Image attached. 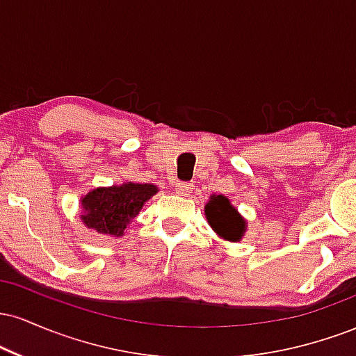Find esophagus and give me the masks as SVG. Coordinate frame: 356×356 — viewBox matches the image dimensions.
<instances>
[{
	"label": "esophagus",
	"mask_w": 356,
	"mask_h": 356,
	"mask_svg": "<svg viewBox=\"0 0 356 356\" xmlns=\"http://www.w3.org/2000/svg\"><path fill=\"white\" fill-rule=\"evenodd\" d=\"M174 187H175V192H177V194H187V192L192 189V184L175 181L174 182Z\"/></svg>",
	"instance_id": "esophagus-1"
}]
</instances>
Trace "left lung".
<instances>
[{"instance_id": "obj_1", "label": "left lung", "mask_w": 356, "mask_h": 356, "mask_svg": "<svg viewBox=\"0 0 356 356\" xmlns=\"http://www.w3.org/2000/svg\"><path fill=\"white\" fill-rule=\"evenodd\" d=\"M204 212H206L207 222L218 232L219 238L236 243V241H241L246 232V220L226 195H211Z\"/></svg>"}]
</instances>
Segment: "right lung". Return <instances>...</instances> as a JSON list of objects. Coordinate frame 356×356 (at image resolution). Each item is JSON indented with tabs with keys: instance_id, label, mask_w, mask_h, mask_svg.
Listing matches in <instances>:
<instances>
[{
	"instance_id": "add662e5",
	"label": "right lung",
	"mask_w": 356,
	"mask_h": 356,
	"mask_svg": "<svg viewBox=\"0 0 356 356\" xmlns=\"http://www.w3.org/2000/svg\"><path fill=\"white\" fill-rule=\"evenodd\" d=\"M157 192L152 184L125 182L122 186L97 187L81 197V220L88 229L113 238L124 236L127 224L137 218L142 206Z\"/></svg>"
}]
</instances>
